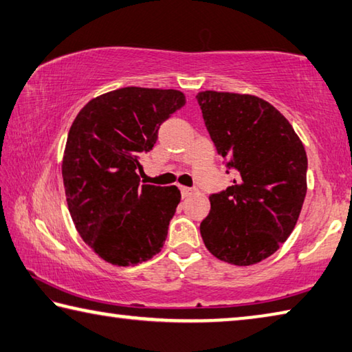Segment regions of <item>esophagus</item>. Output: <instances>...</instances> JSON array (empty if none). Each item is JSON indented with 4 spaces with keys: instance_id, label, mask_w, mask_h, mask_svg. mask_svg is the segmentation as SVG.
I'll use <instances>...</instances> for the list:
<instances>
[{
    "instance_id": "1",
    "label": "esophagus",
    "mask_w": 352,
    "mask_h": 352,
    "mask_svg": "<svg viewBox=\"0 0 352 352\" xmlns=\"http://www.w3.org/2000/svg\"><path fill=\"white\" fill-rule=\"evenodd\" d=\"M180 190H182V197H189L195 192V189L186 188V186H180Z\"/></svg>"
}]
</instances>
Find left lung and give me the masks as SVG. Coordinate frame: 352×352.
<instances>
[{"label":"left lung","mask_w":352,"mask_h":352,"mask_svg":"<svg viewBox=\"0 0 352 352\" xmlns=\"http://www.w3.org/2000/svg\"><path fill=\"white\" fill-rule=\"evenodd\" d=\"M197 101L217 152L237 170L231 186L209 197L201 239L221 261L255 265L296 228L306 195L305 146L289 121L254 95L204 91Z\"/></svg>","instance_id":"left-lung-1"}]
</instances>
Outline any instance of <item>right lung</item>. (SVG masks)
<instances>
[{"mask_svg": "<svg viewBox=\"0 0 352 352\" xmlns=\"http://www.w3.org/2000/svg\"><path fill=\"white\" fill-rule=\"evenodd\" d=\"M184 103L174 89L121 87L89 101L70 126L61 166L69 212L107 263L133 266L162 251L180 190L140 184L137 169Z\"/></svg>", "mask_w": 352, "mask_h": 352, "instance_id": "1", "label": "right lung"}]
</instances>
